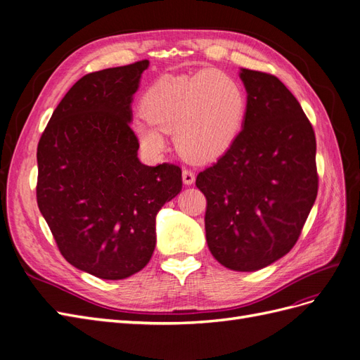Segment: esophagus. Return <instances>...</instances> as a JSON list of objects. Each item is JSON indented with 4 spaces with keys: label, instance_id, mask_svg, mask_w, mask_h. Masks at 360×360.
Masks as SVG:
<instances>
[{
    "label": "esophagus",
    "instance_id": "1",
    "mask_svg": "<svg viewBox=\"0 0 360 360\" xmlns=\"http://www.w3.org/2000/svg\"><path fill=\"white\" fill-rule=\"evenodd\" d=\"M181 177H183V183L186 184V186H191V184H193L195 181V172L191 169H183Z\"/></svg>",
    "mask_w": 360,
    "mask_h": 360
}]
</instances>
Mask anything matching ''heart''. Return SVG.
Segmentation results:
<instances>
[{"mask_svg": "<svg viewBox=\"0 0 360 360\" xmlns=\"http://www.w3.org/2000/svg\"><path fill=\"white\" fill-rule=\"evenodd\" d=\"M141 106L146 120H136L134 130L150 155L165 150L163 132H174L181 155L209 162L234 144L245 120L246 97L230 75L210 69L159 79L144 94Z\"/></svg>", "mask_w": 360, "mask_h": 360, "instance_id": "heart-1", "label": "heart"}]
</instances>
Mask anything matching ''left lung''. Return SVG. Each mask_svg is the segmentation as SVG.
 Masks as SVG:
<instances>
[{
	"instance_id": "obj_1",
	"label": "left lung",
	"mask_w": 360,
	"mask_h": 360,
	"mask_svg": "<svg viewBox=\"0 0 360 360\" xmlns=\"http://www.w3.org/2000/svg\"><path fill=\"white\" fill-rule=\"evenodd\" d=\"M246 114L234 144L197 177L205 238L226 269L255 271L296 245L317 198L315 135L276 76L240 69Z\"/></svg>"
}]
</instances>
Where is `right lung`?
Here are the masks:
<instances>
[{"label":"right lung","instance_id":"obj_1","mask_svg":"<svg viewBox=\"0 0 360 360\" xmlns=\"http://www.w3.org/2000/svg\"><path fill=\"white\" fill-rule=\"evenodd\" d=\"M148 60L89 73L53 111L37 147V204L60 252L101 279L143 270L156 216L181 191V169L138 159L132 102Z\"/></svg>","mask_w":360,"mask_h":360}]
</instances>
